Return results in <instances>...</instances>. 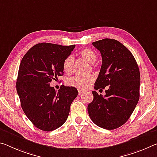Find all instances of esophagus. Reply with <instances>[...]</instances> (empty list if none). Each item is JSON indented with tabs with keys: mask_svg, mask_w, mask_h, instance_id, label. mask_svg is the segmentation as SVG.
<instances>
[{
	"mask_svg": "<svg viewBox=\"0 0 157 157\" xmlns=\"http://www.w3.org/2000/svg\"><path fill=\"white\" fill-rule=\"evenodd\" d=\"M78 94H79V95H82V94H83V91H82V90H78Z\"/></svg>",
	"mask_w": 157,
	"mask_h": 157,
	"instance_id": "esophagus-1",
	"label": "esophagus"
}]
</instances>
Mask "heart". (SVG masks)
I'll use <instances>...</instances> for the list:
<instances>
[{
  "instance_id": "heart-1",
  "label": "heart",
  "mask_w": 157,
  "mask_h": 157,
  "mask_svg": "<svg viewBox=\"0 0 157 157\" xmlns=\"http://www.w3.org/2000/svg\"><path fill=\"white\" fill-rule=\"evenodd\" d=\"M79 56L89 63H94L96 61L97 55L96 52L91 49H84L79 52ZM74 65V57L72 55L66 56L63 61V69L66 73H71L73 71ZM93 75L89 74L86 75H75L70 78L67 80L69 86H74L79 89H86L90 86L94 82Z\"/></svg>"
}]
</instances>
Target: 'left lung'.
Listing matches in <instances>:
<instances>
[{"label": "left lung", "mask_w": 157, "mask_h": 157, "mask_svg": "<svg viewBox=\"0 0 157 157\" xmlns=\"http://www.w3.org/2000/svg\"><path fill=\"white\" fill-rule=\"evenodd\" d=\"M92 44L102 56L94 88L109 86L104 96L92 91L94 99L88 105V113L99 127L113 130L125 124L135 110L140 97V71L132 53L120 42L105 38Z\"/></svg>", "instance_id": "8db88e82"}]
</instances>
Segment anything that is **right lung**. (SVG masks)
I'll return each instance as SVG.
<instances>
[{"label":"right lung","mask_w":157,"mask_h":157,"mask_svg":"<svg viewBox=\"0 0 157 157\" xmlns=\"http://www.w3.org/2000/svg\"><path fill=\"white\" fill-rule=\"evenodd\" d=\"M75 44L62 46L39 43L32 47L21 59L17 79V91L27 117L40 130L60 127L68 118L70 108L78 91L61 85L58 91L49 85L63 74V61Z\"/></svg>","instance_id":"right-lung-1"}]
</instances>
